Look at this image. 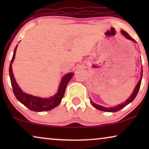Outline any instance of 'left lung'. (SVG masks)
<instances>
[{
  "label": "left lung",
  "mask_w": 149,
  "mask_h": 149,
  "mask_svg": "<svg viewBox=\"0 0 149 149\" xmlns=\"http://www.w3.org/2000/svg\"><path fill=\"white\" fill-rule=\"evenodd\" d=\"M121 33H122V34H123L124 36H125L126 38H127V39H129L130 40H132V41H134V42H136V40H134L133 38H132L131 36H130L129 34H128L125 31H124V30H121ZM142 77V73H141V77H140V79L139 82H138L137 83V85H136V86L135 87V89H134L133 93H132V95H130V97L127 100H126L125 102H124L123 103L121 104H119V105L116 106V107H115L106 108L104 107H102V106H100V105L96 104H95L94 102H93L91 100V104H92L93 107L95 108V109H98V110H100V111H102L112 112V113H113V112H117V111H120V110L122 109H123V108L125 107V106H127L128 104H130V102H132L133 101L134 99H135V97H136V95H137L138 93V91H139V89H140V84H141Z\"/></svg>",
  "instance_id": "left-lung-1"
}]
</instances>
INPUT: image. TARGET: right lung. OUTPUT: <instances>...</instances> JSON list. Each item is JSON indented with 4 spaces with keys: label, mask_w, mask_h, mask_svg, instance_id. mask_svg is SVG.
Listing matches in <instances>:
<instances>
[{
    "label": "right lung",
    "mask_w": 149,
    "mask_h": 149,
    "mask_svg": "<svg viewBox=\"0 0 149 149\" xmlns=\"http://www.w3.org/2000/svg\"><path fill=\"white\" fill-rule=\"evenodd\" d=\"M17 47V45L15 47V50H14L13 58H12L9 66V77L10 79H11L12 87H13V93L15 97L25 107L28 108L30 111L42 112L50 111V110L54 109L61 102V100L64 95L67 85L74 75L73 73H68V74H65L64 77H63L58 92L54 96L51 97L49 98H42V97L34 96V95L24 93L18 86L17 83L14 78L13 70H12V63H13L14 58H15Z\"/></svg>",
    "instance_id": "right-lung-1"
}]
</instances>
